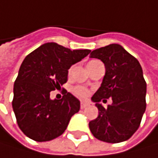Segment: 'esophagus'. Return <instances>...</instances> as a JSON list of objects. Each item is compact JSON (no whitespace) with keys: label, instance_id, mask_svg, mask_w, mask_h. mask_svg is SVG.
I'll list each match as a JSON object with an SVG mask.
<instances>
[{"label":"esophagus","instance_id":"esophagus-1","mask_svg":"<svg viewBox=\"0 0 158 158\" xmlns=\"http://www.w3.org/2000/svg\"><path fill=\"white\" fill-rule=\"evenodd\" d=\"M89 104H90V103H89V102H87V101H81V109H83V108L87 107Z\"/></svg>","mask_w":158,"mask_h":158}]
</instances>
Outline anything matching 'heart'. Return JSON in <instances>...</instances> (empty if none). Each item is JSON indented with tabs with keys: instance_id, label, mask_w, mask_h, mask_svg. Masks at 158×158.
<instances>
[{
	"instance_id": "1",
	"label": "heart",
	"mask_w": 158,
	"mask_h": 158,
	"mask_svg": "<svg viewBox=\"0 0 158 158\" xmlns=\"http://www.w3.org/2000/svg\"><path fill=\"white\" fill-rule=\"evenodd\" d=\"M98 62H99V61L98 60H90L88 62V64H87V67H88V66H91V65H94V64H96ZM73 92H74V94L76 96L80 97V98H85V97H87L89 95V91L86 88L82 87V86L75 87L74 90H73Z\"/></svg>"
}]
</instances>
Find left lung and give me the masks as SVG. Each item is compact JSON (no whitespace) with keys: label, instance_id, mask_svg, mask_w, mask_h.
Masks as SVG:
<instances>
[{"label":"left lung","instance_id":"left-lung-1","mask_svg":"<svg viewBox=\"0 0 158 158\" xmlns=\"http://www.w3.org/2000/svg\"><path fill=\"white\" fill-rule=\"evenodd\" d=\"M90 58L100 60L105 76L92 97L98 116L89 122L93 135L101 141L118 143L129 139L138 129L146 110V81L140 63L121 45L112 44L91 52ZM112 98L107 108L99 101Z\"/></svg>","mask_w":158,"mask_h":158}]
</instances>
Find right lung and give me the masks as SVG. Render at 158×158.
<instances>
[{
    "label": "right lung",
    "instance_id": "obj_1",
    "mask_svg": "<svg viewBox=\"0 0 158 158\" xmlns=\"http://www.w3.org/2000/svg\"><path fill=\"white\" fill-rule=\"evenodd\" d=\"M90 52L46 42L25 57L14 83L12 107L26 136L44 142L64 133L81 102L66 90L61 99H51L50 93L60 89L67 81L68 69Z\"/></svg>",
    "mask_w": 158,
    "mask_h": 158
}]
</instances>
